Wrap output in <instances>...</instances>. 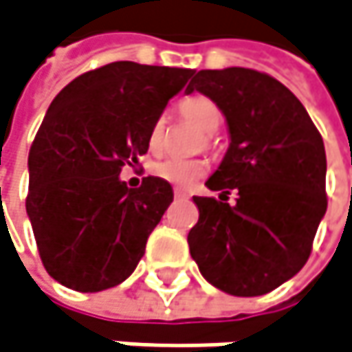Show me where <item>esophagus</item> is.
I'll return each mask as SVG.
<instances>
[{
	"instance_id": "obj_1",
	"label": "esophagus",
	"mask_w": 352,
	"mask_h": 352,
	"mask_svg": "<svg viewBox=\"0 0 352 352\" xmlns=\"http://www.w3.org/2000/svg\"><path fill=\"white\" fill-rule=\"evenodd\" d=\"M174 197H176V198H188V192H186V190H180V188H174Z\"/></svg>"
}]
</instances>
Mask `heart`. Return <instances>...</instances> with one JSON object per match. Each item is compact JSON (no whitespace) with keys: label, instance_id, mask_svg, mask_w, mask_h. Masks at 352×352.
Instances as JSON below:
<instances>
[{"label":"heart","instance_id":"obj_1","mask_svg":"<svg viewBox=\"0 0 352 352\" xmlns=\"http://www.w3.org/2000/svg\"><path fill=\"white\" fill-rule=\"evenodd\" d=\"M180 113L186 121L197 125L200 131L208 133L206 142L210 140V133H214L219 129V125L223 123V113L219 109V105L202 95L184 99L180 103ZM164 144H166V119L157 117L150 127L148 146L152 152H160L164 148ZM206 170H208V162L202 157H166L152 166L154 176L174 184V186H180V188L192 186L198 178H202L206 174Z\"/></svg>","mask_w":352,"mask_h":352}]
</instances>
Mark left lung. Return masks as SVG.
<instances>
[{"instance_id": "8db88e82", "label": "left lung", "mask_w": 352, "mask_h": 352, "mask_svg": "<svg viewBox=\"0 0 352 352\" xmlns=\"http://www.w3.org/2000/svg\"><path fill=\"white\" fill-rule=\"evenodd\" d=\"M219 105L229 150L206 180L237 190V204L195 197L190 255L204 280L233 296H261L294 278L310 257L327 212L324 142L296 95L251 68L198 70L186 93Z\"/></svg>"}]
</instances>
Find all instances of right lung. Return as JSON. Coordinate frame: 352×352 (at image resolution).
I'll return each instance as SVG.
<instances>
[{"label": "right lung", "mask_w": 352, "mask_h": 352, "mask_svg": "<svg viewBox=\"0 0 352 352\" xmlns=\"http://www.w3.org/2000/svg\"><path fill=\"white\" fill-rule=\"evenodd\" d=\"M192 68L119 60L76 76L54 97L30 148L25 210L46 272L76 292L125 282L162 214L172 186L119 180L148 152V133Z\"/></svg>", "instance_id": "right-lung-1"}]
</instances>
